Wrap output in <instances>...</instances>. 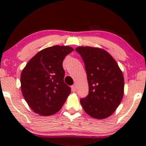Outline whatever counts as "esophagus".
Wrapping results in <instances>:
<instances>
[{"label":"esophagus","instance_id":"esophagus-1","mask_svg":"<svg viewBox=\"0 0 146 146\" xmlns=\"http://www.w3.org/2000/svg\"><path fill=\"white\" fill-rule=\"evenodd\" d=\"M71 89H72V91L73 92H75L76 91V86L73 85L71 87Z\"/></svg>","mask_w":146,"mask_h":146}]
</instances>
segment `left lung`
<instances>
[{
  "instance_id": "left-lung-1",
  "label": "left lung",
  "mask_w": 146,
  "mask_h": 146,
  "mask_svg": "<svg viewBox=\"0 0 146 146\" xmlns=\"http://www.w3.org/2000/svg\"><path fill=\"white\" fill-rule=\"evenodd\" d=\"M82 58L87 74L88 95L80 99L86 113L96 119H104L115 111L123 98L124 79L113 58L100 48H76Z\"/></svg>"
}]
</instances>
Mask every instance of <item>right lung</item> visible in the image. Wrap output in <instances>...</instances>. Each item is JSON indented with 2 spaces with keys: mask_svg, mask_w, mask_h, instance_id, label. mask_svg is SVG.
I'll return each instance as SVG.
<instances>
[{
  "mask_svg": "<svg viewBox=\"0 0 146 146\" xmlns=\"http://www.w3.org/2000/svg\"><path fill=\"white\" fill-rule=\"evenodd\" d=\"M74 49L53 46L38 52L24 68L21 90L29 107L40 115H53L62 108L71 92L64 82V58Z\"/></svg>",
  "mask_w": 146,
  "mask_h": 146,
  "instance_id": "add662e5",
  "label": "right lung"
}]
</instances>
